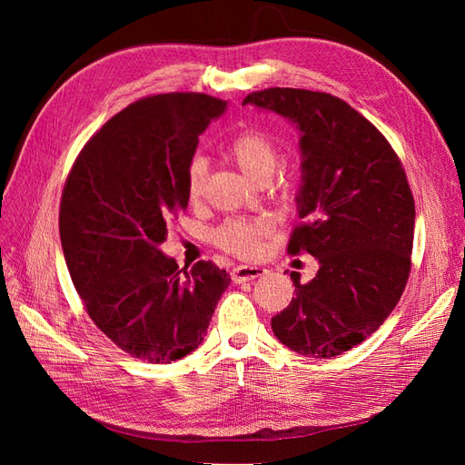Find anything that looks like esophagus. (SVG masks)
Segmentation results:
<instances>
[{
    "label": "esophagus",
    "instance_id": "34e87169",
    "mask_svg": "<svg viewBox=\"0 0 465 465\" xmlns=\"http://www.w3.org/2000/svg\"><path fill=\"white\" fill-rule=\"evenodd\" d=\"M265 273H267V270L262 265H236V267H232L231 277L234 283H244V281H252V279L262 277Z\"/></svg>",
    "mask_w": 465,
    "mask_h": 465
}]
</instances>
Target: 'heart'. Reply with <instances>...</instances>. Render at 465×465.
Returning a JSON list of instances; mask_svg holds the SVG:
<instances>
[{"instance_id":"heart-1","label":"heart","mask_w":465,"mask_h":465,"mask_svg":"<svg viewBox=\"0 0 465 465\" xmlns=\"http://www.w3.org/2000/svg\"><path fill=\"white\" fill-rule=\"evenodd\" d=\"M229 154L242 174L250 180L270 178L279 163V147L273 139L262 130H246L238 134L229 145ZM207 163L202 154L188 163L186 193L190 200H198L203 192ZM272 232V221L265 217H236L227 219L215 229L213 241L238 256H254L260 242Z\"/></svg>"}]
</instances>
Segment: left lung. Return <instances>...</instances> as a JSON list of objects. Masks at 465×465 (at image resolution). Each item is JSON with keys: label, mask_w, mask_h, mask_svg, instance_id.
<instances>
[{"label": "left lung", "mask_w": 465, "mask_h": 465, "mask_svg": "<svg viewBox=\"0 0 465 465\" xmlns=\"http://www.w3.org/2000/svg\"><path fill=\"white\" fill-rule=\"evenodd\" d=\"M242 104L277 112L301 132V224L287 250L320 263L311 283L291 273L294 299L272 318V330L301 355H341L382 326L411 272L415 202L401 161L333 94L272 87Z\"/></svg>", "instance_id": "left-lung-1"}]
</instances>
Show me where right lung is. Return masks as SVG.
<instances>
[{
	"label": "right lung",
	"instance_id": "obj_1",
	"mask_svg": "<svg viewBox=\"0 0 465 465\" xmlns=\"http://www.w3.org/2000/svg\"><path fill=\"white\" fill-rule=\"evenodd\" d=\"M227 103L203 93L139 98L98 130L69 173L60 238L85 311L112 343L147 362L190 355L231 277L213 262L180 270L159 246L188 207L186 168Z\"/></svg>",
	"mask_w": 465,
	"mask_h": 465
}]
</instances>
